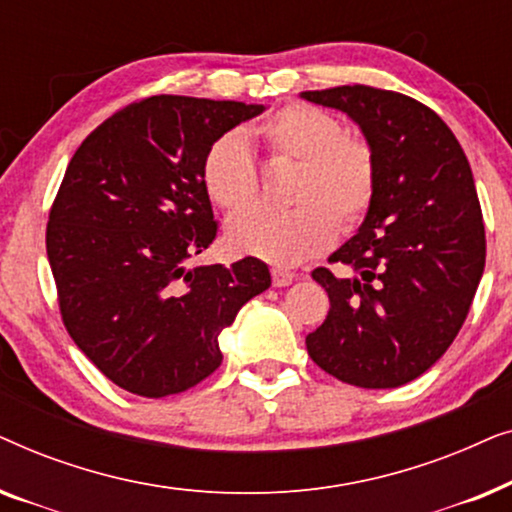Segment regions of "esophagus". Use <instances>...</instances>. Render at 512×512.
<instances>
[{
	"label": "esophagus",
	"mask_w": 512,
	"mask_h": 512,
	"mask_svg": "<svg viewBox=\"0 0 512 512\" xmlns=\"http://www.w3.org/2000/svg\"><path fill=\"white\" fill-rule=\"evenodd\" d=\"M293 272L284 270V268H272V284L275 286H289L293 282Z\"/></svg>",
	"instance_id": "1"
}]
</instances>
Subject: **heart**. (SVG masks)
<instances>
[{"instance_id": "heart-1", "label": "heart", "mask_w": 512, "mask_h": 512, "mask_svg": "<svg viewBox=\"0 0 512 512\" xmlns=\"http://www.w3.org/2000/svg\"><path fill=\"white\" fill-rule=\"evenodd\" d=\"M265 158L293 163L289 212L251 209L228 221L230 251L272 265H298L333 242L338 223L352 228L375 195V156L361 137L312 104H286L247 130ZM202 186L223 212H240L256 198L258 177L247 144L223 135L202 158Z\"/></svg>"}]
</instances>
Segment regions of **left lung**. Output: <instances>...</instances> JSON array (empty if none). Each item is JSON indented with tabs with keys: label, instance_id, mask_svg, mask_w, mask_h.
I'll list each match as a JSON object with an SVG mask.
<instances>
[{
	"label": "left lung",
	"instance_id": "left-lung-1",
	"mask_svg": "<svg viewBox=\"0 0 512 512\" xmlns=\"http://www.w3.org/2000/svg\"><path fill=\"white\" fill-rule=\"evenodd\" d=\"M359 125L375 156V195L354 237L317 268L331 310L305 338L328 375L394 389L426 373L464 324L485 272V226L471 165L436 111L370 86L305 90Z\"/></svg>",
	"mask_w": 512,
	"mask_h": 512
}]
</instances>
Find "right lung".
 <instances>
[{"instance_id": "obj_1", "label": "right lung", "mask_w": 512, "mask_h": 512, "mask_svg": "<svg viewBox=\"0 0 512 512\" xmlns=\"http://www.w3.org/2000/svg\"><path fill=\"white\" fill-rule=\"evenodd\" d=\"M263 104L156 95L130 104L76 149L53 202L46 251L76 347L130 394L163 398L221 366L219 335L270 286L242 258L188 265L219 233L202 186L216 139Z\"/></svg>"}]
</instances>
